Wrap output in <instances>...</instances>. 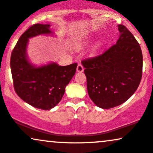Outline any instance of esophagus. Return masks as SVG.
<instances>
[{
	"label": "esophagus",
	"mask_w": 153,
	"mask_h": 153,
	"mask_svg": "<svg viewBox=\"0 0 153 153\" xmlns=\"http://www.w3.org/2000/svg\"><path fill=\"white\" fill-rule=\"evenodd\" d=\"M76 71H77V72H82V71H84V67H83V66H82V64H79L78 65H77Z\"/></svg>",
	"instance_id": "1"
}]
</instances>
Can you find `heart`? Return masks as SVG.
<instances>
[{
  "label": "heart",
  "instance_id": "heart-1",
  "mask_svg": "<svg viewBox=\"0 0 153 153\" xmlns=\"http://www.w3.org/2000/svg\"><path fill=\"white\" fill-rule=\"evenodd\" d=\"M99 47H100V45H99V44H97V46H95V48H98Z\"/></svg>",
  "mask_w": 153,
  "mask_h": 153
}]
</instances>
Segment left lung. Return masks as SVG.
Wrapping results in <instances>:
<instances>
[{"label": "left lung", "mask_w": 153, "mask_h": 153, "mask_svg": "<svg viewBox=\"0 0 153 153\" xmlns=\"http://www.w3.org/2000/svg\"><path fill=\"white\" fill-rule=\"evenodd\" d=\"M120 38L101 55L82 60L89 97L97 107L110 109L126 102L137 90L143 74L139 43L124 25Z\"/></svg>", "instance_id": "1"}]
</instances>
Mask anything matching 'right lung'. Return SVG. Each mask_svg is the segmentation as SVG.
I'll return each mask as SVG.
<instances>
[{"instance_id": "1", "label": "right lung", "mask_w": 153, "mask_h": 153, "mask_svg": "<svg viewBox=\"0 0 153 153\" xmlns=\"http://www.w3.org/2000/svg\"><path fill=\"white\" fill-rule=\"evenodd\" d=\"M48 24H33L19 38L10 56L13 87L16 94L36 108L48 110L62 100L66 86L76 72L77 64L59 66L56 63L36 67L28 62L26 47L28 39L50 34Z\"/></svg>"}]
</instances>
